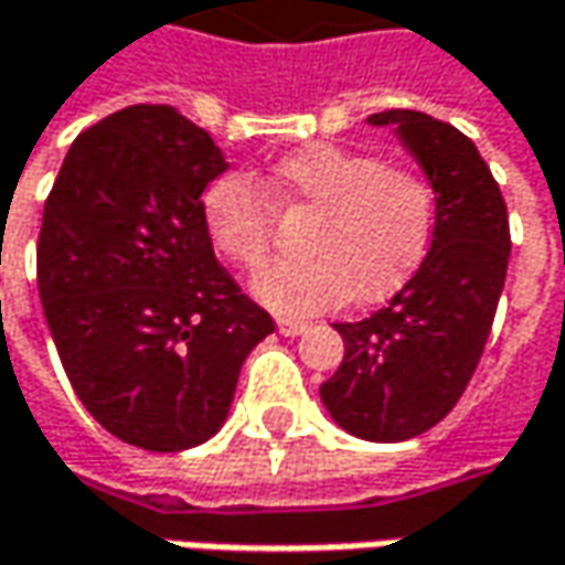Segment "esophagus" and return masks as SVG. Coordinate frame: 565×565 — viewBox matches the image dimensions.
<instances>
[{"label":"esophagus","mask_w":565,"mask_h":565,"mask_svg":"<svg viewBox=\"0 0 565 565\" xmlns=\"http://www.w3.org/2000/svg\"><path fill=\"white\" fill-rule=\"evenodd\" d=\"M307 320H297V317H281L278 320V333L281 335H300V333H307Z\"/></svg>","instance_id":"obj_1"}]
</instances>
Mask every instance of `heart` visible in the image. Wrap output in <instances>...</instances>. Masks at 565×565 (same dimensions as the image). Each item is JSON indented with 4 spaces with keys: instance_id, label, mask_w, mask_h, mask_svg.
Segmentation results:
<instances>
[{
    "instance_id": "obj_1",
    "label": "heart",
    "mask_w": 565,
    "mask_h": 565,
    "mask_svg": "<svg viewBox=\"0 0 565 565\" xmlns=\"http://www.w3.org/2000/svg\"><path fill=\"white\" fill-rule=\"evenodd\" d=\"M278 213L307 216L300 230L307 258L258 275L252 290L278 313H323L349 297L379 303L404 287L430 248L436 193L414 168L310 145L281 158L258 183L223 174L200 200L210 248L238 271L268 265Z\"/></svg>"
}]
</instances>
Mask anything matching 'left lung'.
I'll use <instances>...</instances> for the list:
<instances>
[{"mask_svg": "<svg viewBox=\"0 0 565 565\" xmlns=\"http://www.w3.org/2000/svg\"><path fill=\"white\" fill-rule=\"evenodd\" d=\"M436 193L427 258L382 310L335 323L342 365L320 397L333 420L372 443L427 434L462 397L494 323L511 258L508 206L472 138L414 109H385Z\"/></svg>", "mask_w": 565, "mask_h": 565, "instance_id": "8db88e82", "label": "left lung"}]
</instances>
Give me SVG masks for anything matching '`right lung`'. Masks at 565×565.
<instances>
[{"instance_id": "add662e5", "label": "right lung", "mask_w": 565, "mask_h": 565, "mask_svg": "<svg viewBox=\"0 0 565 565\" xmlns=\"http://www.w3.org/2000/svg\"><path fill=\"white\" fill-rule=\"evenodd\" d=\"M223 171L174 106H129L79 131L44 200L38 290L57 355L83 407L138 449L216 434L245 355L275 333L203 232Z\"/></svg>"}]
</instances>
